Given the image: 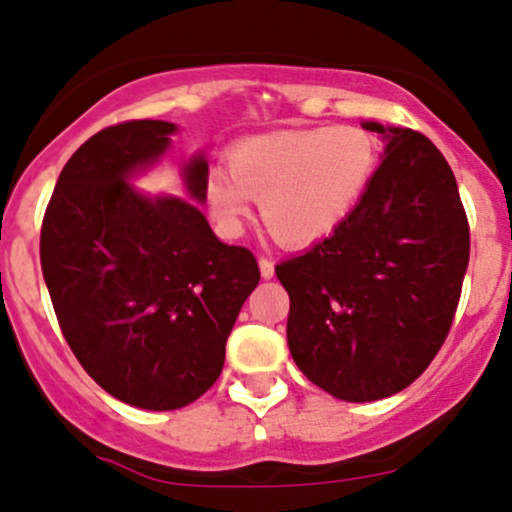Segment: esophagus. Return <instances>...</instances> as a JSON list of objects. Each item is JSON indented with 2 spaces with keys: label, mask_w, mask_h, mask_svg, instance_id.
I'll use <instances>...</instances> for the list:
<instances>
[{
  "label": "esophagus",
  "mask_w": 512,
  "mask_h": 512,
  "mask_svg": "<svg viewBox=\"0 0 512 512\" xmlns=\"http://www.w3.org/2000/svg\"><path fill=\"white\" fill-rule=\"evenodd\" d=\"M260 272L262 279H272L274 276V262L269 257H260Z\"/></svg>",
  "instance_id": "esophagus-1"
}]
</instances>
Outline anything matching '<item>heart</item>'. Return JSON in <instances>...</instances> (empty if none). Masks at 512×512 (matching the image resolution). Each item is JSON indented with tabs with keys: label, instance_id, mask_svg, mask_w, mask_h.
<instances>
[{
	"label": "heart",
	"instance_id": "obj_1",
	"mask_svg": "<svg viewBox=\"0 0 512 512\" xmlns=\"http://www.w3.org/2000/svg\"><path fill=\"white\" fill-rule=\"evenodd\" d=\"M375 144L358 127L250 137L228 154V170L207 175L214 219L236 231L260 199L264 226L286 245H308L342 223L366 190Z\"/></svg>",
	"mask_w": 512,
	"mask_h": 512
}]
</instances>
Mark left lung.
Wrapping results in <instances>:
<instances>
[{"label":"left lung","instance_id":"1","mask_svg":"<svg viewBox=\"0 0 512 512\" xmlns=\"http://www.w3.org/2000/svg\"><path fill=\"white\" fill-rule=\"evenodd\" d=\"M383 134V163L351 214L276 264L286 339L305 378L344 402L397 395L448 337L469 262V223L445 156L414 129Z\"/></svg>","mask_w":512,"mask_h":512}]
</instances>
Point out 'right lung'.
Masks as SVG:
<instances>
[{
    "label": "right lung",
    "mask_w": 512,
    "mask_h": 512,
    "mask_svg": "<svg viewBox=\"0 0 512 512\" xmlns=\"http://www.w3.org/2000/svg\"><path fill=\"white\" fill-rule=\"evenodd\" d=\"M173 122L129 120L69 158L45 209L40 264L69 349L108 395L170 411L221 375L226 339L260 281L255 255L226 245L190 199L149 197L129 178L168 151ZM202 156L182 168L207 199Z\"/></svg>",
    "instance_id": "right-lung-1"
}]
</instances>
